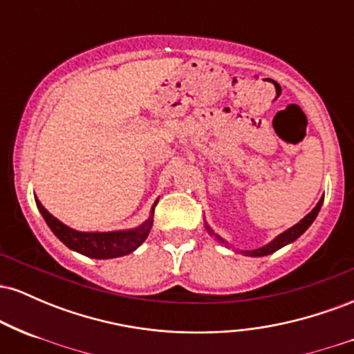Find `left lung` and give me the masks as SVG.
Instances as JSON below:
<instances>
[{
	"label": "left lung",
	"instance_id": "1",
	"mask_svg": "<svg viewBox=\"0 0 354 354\" xmlns=\"http://www.w3.org/2000/svg\"><path fill=\"white\" fill-rule=\"evenodd\" d=\"M323 200H324V196H321V200L318 201V205H316L315 208L311 209V213H308L306 216L301 219V221L296 223V225L291 226L290 230L283 231L281 234H278V236H276L273 241H270V243H268V245L261 246V248H256V250H245V251L239 250V253H243L245 256H251V258H259V256H268V254L274 253V251L281 250L283 246H286V245H290V243L296 241V239L301 236L304 231L310 228L311 223L315 221L316 216H318V213H319V209H321V205H323ZM206 231H208L211 236L216 238L219 243H225V245H228V243H226L225 239L219 236V234L214 233V231L211 230L208 225H206Z\"/></svg>",
	"mask_w": 354,
	"mask_h": 354
}]
</instances>
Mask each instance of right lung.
<instances>
[{"mask_svg": "<svg viewBox=\"0 0 354 354\" xmlns=\"http://www.w3.org/2000/svg\"><path fill=\"white\" fill-rule=\"evenodd\" d=\"M36 206H38L39 213L43 214L44 221L50 226V230L55 233V236L64 243L70 250L76 253L88 256V258L95 259H111L126 256L140 248L148 238L149 230L153 226V213L154 206L158 201H154L149 218L145 223H141L138 228L133 230H121V231H76L61 223L58 218H55L44 206L39 203L38 198Z\"/></svg>", "mask_w": 354, "mask_h": 354, "instance_id": "right-lung-1", "label": "right lung"}]
</instances>
